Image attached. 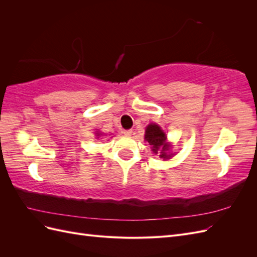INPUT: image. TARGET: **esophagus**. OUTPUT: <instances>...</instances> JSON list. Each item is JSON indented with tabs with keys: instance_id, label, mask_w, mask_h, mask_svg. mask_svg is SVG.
Here are the masks:
<instances>
[{
	"instance_id": "esophagus-1",
	"label": "esophagus",
	"mask_w": 257,
	"mask_h": 257,
	"mask_svg": "<svg viewBox=\"0 0 257 257\" xmlns=\"http://www.w3.org/2000/svg\"><path fill=\"white\" fill-rule=\"evenodd\" d=\"M132 133H133V131L132 130H126V131H123V134L125 136H131Z\"/></svg>"
}]
</instances>
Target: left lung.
<instances>
[{
  "instance_id": "1",
  "label": "left lung",
  "mask_w": 257,
  "mask_h": 257,
  "mask_svg": "<svg viewBox=\"0 0 257 257\" xmlns=\"http://www.w3.org/2000/svg\"><path fill=\"white\" fill-rule=\"evenodd\" d=\"M166 134L161 130L157 124H149L146 130L145 139L149 143L152 148V151L155 154H160L162 159H169L172 154H167L169 150V146L166 144Z\"/></svg>"
}]
</instances>
